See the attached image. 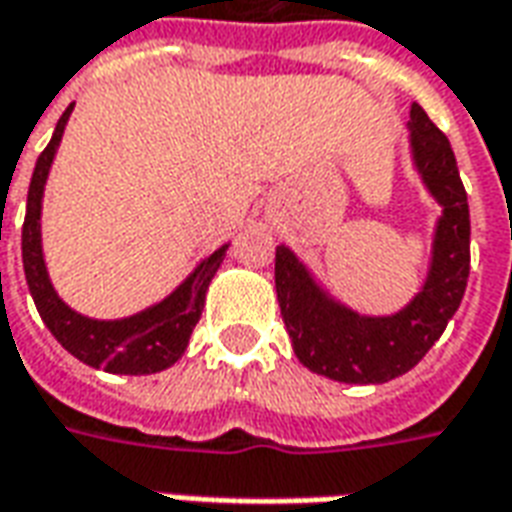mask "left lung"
I'll use <instances>...</instances> for the list:
<instances>
[{"instance_id":"left-lung-1","label":"left lung","mask_w":512,"mask_h":512,"mask_svg":"<svg viewBox=\"0 0 512 512\" xmlns=\"http://www.w3.org/2000/svg\"><path fill=\"white\" fill-rule=\"evenodd\" d=\"M414 164L430 194L444 208L433 238L425 288L406 310L389 318L356 315L323 293L288 246H277L274 282L282 321L293 351L318 376L345 384H384L403 376L428 354L461 307L469 279V202L450 139L430 123L425 109L411 106Z\"/></svg>"}]
</instances>
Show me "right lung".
I'll return each mask as SVG.
<instances>
[{"label":"right lung","mask_w":512,"mask_h":512,"mask_svg":"<svg viewBox=\"0 0 512 512\" xmlns=\"http://www.w3.org/2000/svg\"><path fill=\"white\" fill-rule=\"evenodd\" d=\"M71 109L73 104L62 112L51 142L38 156L32 183H29L27 216H24V230H21V257H24L29 293L35 299L43 323L49 326V332L79 362L90 367H104L106 373H120V376L161 373L175 365L186 351L191 332L205 307L208 285H211L216 268L222 266L227 246L213 252L208 260H202L200 268L175 293H169L167 299L150 310L136 312L123 321H93V318L73 312L51 288L49 271L43 263V249H40L43 186L49 178V167L57 153V145H60L65 123L71 117Z\"/></svg>","instance_id":"add662e5"}]
</instances>
